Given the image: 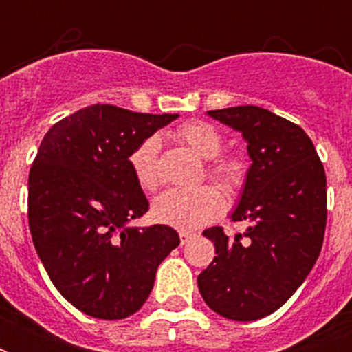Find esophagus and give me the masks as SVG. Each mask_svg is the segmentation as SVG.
<instances>
[{"mask_svg":"<svg viewBox=\"0 0 352 352\" xmlns=\"http://www.w3.org/2000/svg\"><path fill=\"white\" fill-rule=\"evenodd\" d=\"M192 237H193L192 232H184V230L179 232V239H181V245H186L188 241L192 239Z\"/></svg>","mask_w":352,"mask_h":352,"instance_id":"obj_1","label":"esophagus"}]
</instances>
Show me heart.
<instances>
[{"label": "heart", "mask_w": 352, "mask_h": 352, "mask_svg": "<svg viewBox=\"0 0 352 352\" xmlns=\"http://www.w3.org/2000/svg\"><path fill=\"white\" fill-rule=\"evenodd\" d=\"M173 138L188 146L193 153L203 159H214L221 153L223 137L208 122L193 120L182 124L173 131ZM159 137H146L133 148L127 157L133 177L144 192H153L159 188ZM210 177L219 181L223 186L235 190L243 182V166L237 159L223 157L208 164ZM225 195L215 184L190 188V190H168L153 201L151 212L162 225L179 230H197L219 217L225 210Z\"/></svg>", "instance_id": "b5f03b06"}]
</instances>
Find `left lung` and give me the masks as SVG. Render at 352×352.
Segmentation results:
<instances>
[{
  "instance_id": "8db88e82",
  "label": "left lung",
  "mask_w": 352,
  "mask_h": 352,
  "mask_svg": "<svg viewBox=\"0 0 352 352\" xmlns=\"http://www.w3.org/2000/svg\"><path fill=\"white\" fill-rule=\"evenodd\" d=\"M243 133L252 166L232 221H248L232 237L204 230L214 261L199 274L206 305L235 322L272 314L300 289L322 252L327 179L314 144L298 124L257 106L208 111Z\"/></svg>"
}]
</instances>
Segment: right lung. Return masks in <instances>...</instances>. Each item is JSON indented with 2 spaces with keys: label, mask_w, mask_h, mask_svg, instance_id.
Returning a JSON list of instances; mask_svg holds the SVG:
<instances>
[{
  "label": "right lung",
  "mask_w": 352,
  "mask_h": 352,
  "mask_svg": "<svg viewBox=\"0 0 352 352\" xmlns=\"http://www.w3.org/2000/svg\"><path fill=\"white\" fill-rule=\"evenodd\" d=\"M177 117L95 104L41 140L29 173L30 235L52 285L84 314H135L157 267L181 243L171 226H127L149 210L127 157Z\"/></svg>",
  "instance_id": "1"
}]
</instances>
